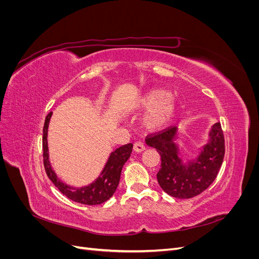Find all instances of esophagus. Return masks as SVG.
Returning a JSON list of instances; mask_svg holds the SVG:
<instances>
[{
    "label": "esophagus",
    "mask_w": 259,
    "mask_h": 259,
    "mask_svg": "<svg viewBox=\"0 0 259 259\" xmlns=\"http://www.w3.org/2000/svg\"><path fill=\"white\" fill-rule=\"evenodd\" d=\"M145 144L144 142H142V140H137V142H135L134 144V150L136 152H142L145 150Z\"/></svg>",
    "instance_id": "1"
}]
</instances>
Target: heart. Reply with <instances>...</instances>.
I'll return each mask as SVG.
<instances>
[{
    "label": "heart",
    "instance_id": "1",
    "mask_svg": "<svg viewBox=\"0 0 259 259\" xmlns=\"http://www.w3.org/2000/svg\"><path fill=\"white\" fill-rule=\"evenodd\" d=\"M139 107L150 110L145 123L149 130H158L167 124L176 110V104L168 92L155 89L149 91L139 100Z\"/></svg>",
    "mask_w": 259,
    "mask_h": 259
}]
</instances>
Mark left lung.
<instances>
[{
  "label": "left lung",
  "instance_id": "obj_1",
  "mask_svg": "<svg viewBox=\"0 0 259 259\" xmlns=\"http://www.w3.org/2000/svg\"><path fill=\"white\" fill-rule=\"evenodd\" d=\"M176 132L175 126H168L151 133L146 137V143L155 148L161 156V167L156 174L160 187L171 197L190 199L206 190L216 179L225 155L224 133L221 123H216L210 131L209 143L198 160L185 166L173 142Z\"/></svg>",
  "mask_w": 259,
  "mask_h": 259
}]
</instances>
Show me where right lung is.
Instances as JSON below:
<instances>
[{
	"mask_svg": "<svg viewBox=\"0 0 259 259\" xmlns=\"http://www.w3.org/2000/svg\"><path fill=\"white\" fill-rule=\"evenodd\" d=\"M52 114L53 112H50L46 115L43 126V163L48 177L52 180V183L57 187V189L62 194L74 202L86 205H97L106 202L112 197L116 190L117 185H119L120 182L122 167L131 156L133 144L124 145L117 148L115 151L111 153L103 173L100 174L96 182L83 188H77V189L76 188H71L70 186L61 183L57 178L56 174L52 169L49 161L48 128Z\"/></svg>",
	"mask_w": 259,
	"mask_h": 259,
	"instance_id": "add662e5",
	"label": "right lung"
}]
</instances>
